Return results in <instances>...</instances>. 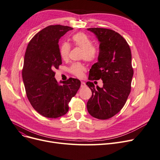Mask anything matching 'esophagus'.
Masks as SVG:
<instances>
[{
    "label": "esophagus",
    "mask_w": 160,
    "mask_h": 160,
    "mask_svg": "<svg viewBox=\"0 0 160 160\" xmlns=\"http://www.w3.org/2000/svg\"><path fill=\"white\" fill-rule=\"evenodd\" d=\"M86 86V83L84 82H81V88H85Z\"/></svg>",
    "instance_id": "34e87169"
}]
</instances>
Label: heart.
<instances>
[{"mask_svg":"<svg viewBox=\"0 0 160 160\" xmlns=\"http://www.w3.org/2000/svg\"><path fill=\"white\" fill-rule=\"evenodd\" d=\"M72 41L74 46L82 50L80 58L84 60L93 62L98 58V48L93 45L92 40L87 34L84 32H79L74 34L72 37ZM71 50V45L68 42H63L59 48V54L61 58L63 60H67L68 58L69 52ZM69 71L78 78H82L85 71V67L80 62L73 63L70 68Z\"/></svg>","mask_w":160,"mask_h":160,"instance_id":"b5f03b06","label":"heart"}]
</instances>
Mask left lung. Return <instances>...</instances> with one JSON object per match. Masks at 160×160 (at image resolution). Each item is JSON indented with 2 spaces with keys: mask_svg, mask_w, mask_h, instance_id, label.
<instances>
[{
  "mask_svg": "<svg viewBox=\"0 0 160 160\" xmlns=\"http://www.w3.org/2000/svg\"><path fill=\"white\" fill-rule=\"evenodd\" d=\"M88 30L100 42L98 61L89 70V80L101 79L103 86L95 88L93 82L86 83L92 92L87 108L95 118L107 120L120 112L130 93L133 76L131 52L127 41L118 32L97 27Z\"/></svg>",
  "mask_w": 160,
  "mask_h": 160,
  "instance_id": "1",
  "label": "left lung"
}]
</instances>
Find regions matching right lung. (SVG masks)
<instances>
[{"instance_id":"obj_1","label":"right lung","mask_w":160,"mask_h":160,"mask_svg":"<svg viewBox=\"0 0 160 160\" xmlns=\"http://www.w3.org/2000/svg\"><path fill=\"white\" fill-rule=\"evenodd\" d=\"M72 29L61 25L48 26L32 37L25 52L22 77L27 97L34 110L49 118L68 112V103L81 85L72 78L59 85L54 77V70L62 64L59 40Z\"/></svg>"}]
</instances>
